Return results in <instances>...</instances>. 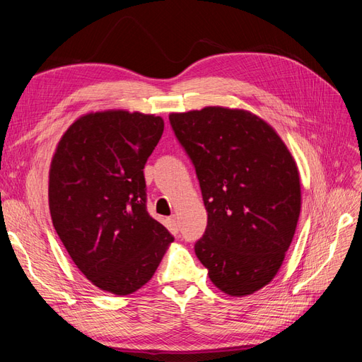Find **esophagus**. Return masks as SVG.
Returning a JSON list of instances; mask_svg holds the SVG:
<instances>
[{
  "mask_svg": "<svg viewBox=\"0 0 362 362\" xmlns=\"http://www.w3.org/2000/svg\"><path fill=\"white\" fill-rule=\"evenodd\" d=\"M168 223H169L170 231H173V233H178V231H180V223H178V218L175 217V216H172V217L169 218Z\"/></svg>",
  "mask_w": 362,
  "mask_h": 362,
  "instance_id": "esophagus-1",
  "label": "esophagus"
}]
</instances>
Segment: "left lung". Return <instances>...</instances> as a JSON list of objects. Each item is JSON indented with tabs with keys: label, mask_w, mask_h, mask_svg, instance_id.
Instances as JSON below:
<instances>
[{
	"label": "left lung",
	"mask_w": 362,
	"mask_h": 362,
	"mask_svg": "<svg viewBox=\"0 0 362 362\" xmlns=\"http://www.w3.org/2000/svg\"><path fill=\"white\" fill-rule=\"evenodd\" d=\"M169 120L208 213L194 254L217 288L252 294L276 275L291 245L300 214L298 166L275 129L249 112L205 107Z\"/></svg>",
	"instance_id": "1"
}]
</instances>
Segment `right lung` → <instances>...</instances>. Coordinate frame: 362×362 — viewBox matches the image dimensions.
I'll return each instance as SVG.
<instances>
[{"instance_id":"1","label":"right lung","mask_w":362,"mask_h":362,"mask_svg":"<svg viewBox=\"0 0 362 362\" xmlns=\"http://www.w3.org/2000/svg\"><path fill=\"white\" fill-rule=\"evenodd\" d=\"M160 116L90 113L63 134L49 169L52 225L96 287L134 293L154 275L173 235L146 210L145 164L161 139Z\"/></svg>"}]
</instances>
